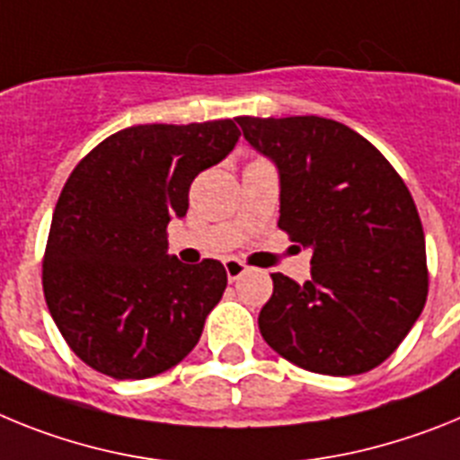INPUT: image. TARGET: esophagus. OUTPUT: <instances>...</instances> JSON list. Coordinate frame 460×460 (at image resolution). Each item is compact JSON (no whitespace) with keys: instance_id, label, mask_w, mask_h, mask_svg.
Returning a JSON list of instances; mask_svg holds the SVG:
<instances>
[{"instance_id":"34e87169","label":"esophagus","mask_w":460,"mask_h":460,"mask_svg":"<svg viewBox=\"0 0 460 460\" xmlns=\"http://www.w3.org/2000/svg\"><path fill=\"white\" fill-rule=\"evenodd\" d=\"M225 269H226V278H229V282H235V279L245 273L247 266L241 261V259L231 257V259H226V261H225Z\"/></svg>"}]
</instances>
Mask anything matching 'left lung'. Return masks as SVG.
Returning a JSON list of instances; mask_svg holds the SVG:
<instances>
[{"instance_id":"1","label":"left lung","mask_w":460,"mask_h":460,"mask_svg":"<svg viewBox=\"0 0 460 460\" xmlns=\"http://www.w3.org/2000/svg\"><path fill=\"white\" fill-rule=\"evenodd\" d=\"M243 136L279 171V222L313 247V278L273 273L259 331L310 373L361 375L398 349L429 296L414 199L370 141L317 115L250 118Z\"/></svg>"}]
</instances>
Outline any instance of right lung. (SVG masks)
I'll list each match as a JSON object with an SVG mask.
<instances>
[{
  "label": "right lung",
  "instance_id": "right-lung-1",
  "mask_svg": "<svg viewBox=\"0 0 460 460\" xmlns=\"http://www.w3.org/2000/svg\"><path fill=\"white\" fill-rule=\"evenodd\" d=\"M234 119L136 125L103 138L64 182L46 252L43 296L75 357L113 379L173 368L226 289L217 259L166 254L190 185L238 141Z\"/></svg>",
  "mask_w": 460,
  "mask_h": 460
}]
</instances>
